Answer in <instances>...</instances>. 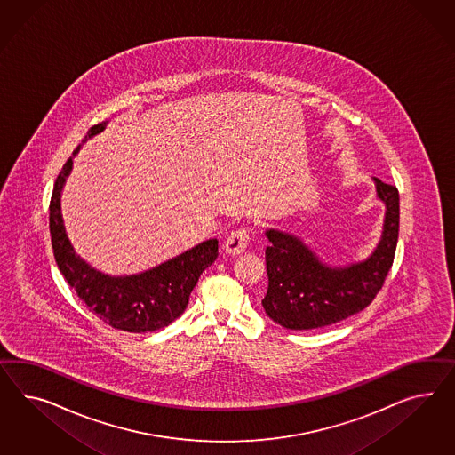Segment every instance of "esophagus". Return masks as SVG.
<instances>
[{"mask_svg": "<svg viewBox=\"0 0 455 455\" xmlns=\"http://www.w3.org/2000/svg\"><path fill=\"white\" fill-rule=\"evenodd\" d=\"M250 240V230L248 228H238L232 234L228 235V238L223 242V250L228 255H238L245 250Z\"/></svg>", "mask_w": 455, "mask_h": 455, "instance_id": "1", "label": "esophagus"}]
</instances>
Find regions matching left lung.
<instances>
[{"mask_svg": "<svg viewBox=\"0 0 455 455\" xmlns=\"http://www.w3.org/2000/svg\"><path fill=\"white\" fill-rule=\"evenodd\" d=\"M386 207L381 240L368 259L331 267L296 235L268 228L265 250L268 290L261 305L286 330H316L368 307L393 267L399 235V192L372 177Z\"/></svg>", "mask_w": 455, "mask_h": 455, "instance_id": "8db88e82", "label": "left lung"}]
</instances>
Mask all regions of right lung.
Segmentation results:
<instances>
[{
  "mask_svg": "<svg viewBox=\"0 0 455 455\" xmlns=\"http://www.w3.org/2000/svg\"><path fill=\"white\" fill-rule=\"evenodd\" d=\"M106 125L108 123H100L91 127L86 140L102 132ZM79 148L81 146L64 164L51 196V243L58 268L89 311L112 328L127 332H150L169 326L184 313L202 271L219 257V240H205L150 270L135 275L111 276L96 270L74 251L62 220V188L73 171V159Z\"/></svg>",
  "mask_w": 455,
  "mask_h": 455,
  "instance_id": "right-lung-1",
  "label": "right lung"
}]
</instances>
